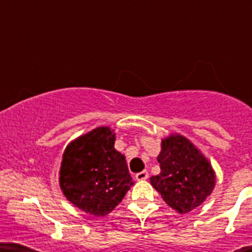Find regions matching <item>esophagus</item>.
Returning <instances> with one entry per match:
<instances>
[{"label": "esophagus", "instance_id": "1", "mask_svg": "<svg viewBox=\"0 0 252 252\" xmlns=\"http://www.w3.org/2000/svg\"><path fill=\"white\" fill-rule=\"evenodd\" d=\"M135 177H136L137 180H146L149 178V173L146 170L140 171V173H137V174L135 175Z\"/></svg>", "mask_w": 252, "mask_h": 252}]
</instances>
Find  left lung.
Returning a JSON list of instances; mask_svg holds the SVG:
<instances>
[{
    "label": "left lung",
    "instance_id": "left-lung-1",
    "mask_svg": "<svg viewBox=\"0 0 252 252\" xmlns=\"http://www.w3.org/2000/svg\"><path fill=\"white\" fill-rule=\"evenodd\" d=\"M160 174L150 178V184L162 201L180 215L201 206L216 187L212 164L189 139L170 133L161 139L158 155Z\"/></svg>",
    "mask_w": 252,
    "mask_h": 252
}]
</instances>
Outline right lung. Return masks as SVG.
<instances>
[{"label":"right lung","instance_id":"obj_1","mask_svg":"<svg viewBox=\"0 0 252 252\" xmlns=\"http://www.w3.org/2000/svg\"><path fill=\"white\" fill-rule=\"evenodd\" d=\"M115 140L110 126L93 128L69 142L60 164L59 187L64 197L95 217L112 212L133 186Z\"/></svg>","mask_w":252,"mask_h":252}]
</instances>
